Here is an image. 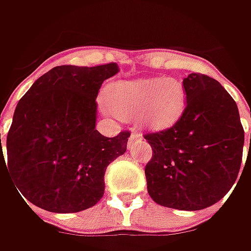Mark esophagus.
I'll use <instances>...</instances> for the list:
<instances>
[{
  "mask_svg": "<svg viewBox=\"0 0 251 251\" xmlns=\"http://www.w3.org/2000/svg\"><path fill=\"white\" fill-rule=\"evenodd\" d=\"M141 138H142V135H141L140 132L132 131L130 135V140H128V144H134V142H137V141H141Z\"/></svg>",
  "mask_w": 251,
  "mask_h": 251,
  "instance_id": "obj_1",
  "label": "esophagus"
}]
</instances>
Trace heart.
Returning a JSON list of instances; mask_svg holds the SVG:
<instances>
[{
    "label": "heart",
    "mask_w": 251,
    "mask_h": 251,
    "mask_svg": "<svg viewBox=\"0 0 251 251\" xmlns=\"http://www.w3.org/2000/svg\"><path fill=\"white\" fill-rule=\"evenodd\" d=\"M110 110L123 119L137 114L142 127L160 128L178 120L186 106V88L177 78H144L111 85Z\"/></svg>",
    "instance_id": "obj_1"
}]
</instances>
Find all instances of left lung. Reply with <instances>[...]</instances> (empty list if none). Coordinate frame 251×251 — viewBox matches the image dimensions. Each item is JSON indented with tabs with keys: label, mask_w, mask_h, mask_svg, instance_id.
<instances>
[{
	"label": "left lung",
	"mask_w": 251,
	"mask_h": 251,
	"mask_svg": "<svg viewBox=\"0 0 251 251\" xmlns=\"http://www.w3.org/2000/svg\"><path fill=\"white\" fill-rule=\"evenodd\" d=\"M186 107L173 127L147 134L151 198L163 207L198 211L226 196L236 181L245 144L236 101L217 79L190 74ZM239 183V181H237Z\"/></svg>",
	"instance_id": "8db88e82"
}]
</instances>
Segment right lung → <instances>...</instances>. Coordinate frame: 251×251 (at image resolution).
<instances>
[{
  "mask_svg": "<svg viewBox=\"0 0 251 251\" xmlns=\"http://www.w3.org/2000/svg\"><path fill=\"white\" fill-rule=\"evenodd\" d=\"M117 73L116 63L54 67L21 98L6 137V163L0 135V166L36 207L70 214L103 197L106 168L130 138L128 131L107 138L95 128L99 89Z\"/></svg>",
  "mask_w": 251,
  "mask_h": 251,
  "instance_id": "obj_1",
  "label": "right lung"
}]
</instances>
